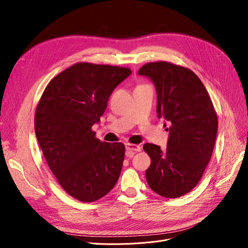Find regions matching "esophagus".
<instances>
[{"instance_id":"1","label":"esophagus","mask_w":248,"mask_h":248,"mask_svg":"<svg viewBox=\"0 0 248 248\" xmlns=\"http://www.w3.org/2000/svg\"><path fill=\"white\" fill-rule=\"evenodd\" d=\"M125 150L131 153V155H133L134 152H140L141 148L138 145H134V144H125Z\"/></svg>"}]
</instances>
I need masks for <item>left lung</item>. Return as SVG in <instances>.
Here are the masks:
<instances>
[{"label":"left lung","instance_id":"left-lung-1","mask_svg":"<svg viewBox=\"0 0 248 248\" xmlns=\"http://www.w3.org/2000/svg\"><path fill=\"white\" fill-rule=\"evenodd\" d=\"M139 74L153 81L158 117H164L169 125L166 150L144 145L152 161L146 179L154 192L178 198L198 184L211 159L217 114L204 84L190 69L160 61L145 64Z\"/></svg>","mask_w":248,"mask_h":248}]
</instances>
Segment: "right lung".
I'll use <instances>...</instances> for the list:
<instances>
[{"label": "right lung", "instance_id": "add662e5", "mask_svg": "<svg viewBox=\"0 0 248 248\" xmlns=\"http://www.w3.org/2000/svg\"><path fill=\"white\" fill-rule=\"evenodd\" d=\"M129 68L81 62L46 86L35 112V134L58 183L73 198L93 202L116 184L124 159L122 142L95 138L114 88Z\"/></svg>", "mask_w": 248, "mask_h": 248}]
</instances>
